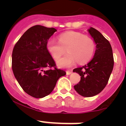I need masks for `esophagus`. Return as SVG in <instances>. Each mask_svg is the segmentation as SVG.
Listing matches in <instances>:
<instances>
[{
	"label": "esophagus",
	"instance_id": "obj_1",
	"mask_svg": "<svg viewBox=\"0 0 126 126\" xmlns=\"http://www.w3.org/2000/svg\"><path fill=\"white\" fill-rule=\"evenodd\" d=\"M72 73V71H66V74L67 75H70V74Z\"/></svg>",
	"mask_w": 126,
	"mask_h": 126
}]
</instances>
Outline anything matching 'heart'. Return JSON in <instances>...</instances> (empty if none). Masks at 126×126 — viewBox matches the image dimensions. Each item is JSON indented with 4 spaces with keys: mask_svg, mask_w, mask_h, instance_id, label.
I'll return each instance as SVG.
<instances>
[{
    "mask_svg": "<svg viewBox=\"0 0 126 126\" xmlns=\"http://www.w3.org/2000/svg\"><path fill=\"white\" fill-rule=\"evenodd\" d=\"M68 53L61 60L60 57L65 52ZM48 52L60 67L65 68L73 66L76 62L83 64L90 61L94 54L95 43L90 36L80 32L69 31L60 34L59 42L50 39L47 43Z\"/></svg>",
    "mask_w": 126,
    "mask_h": 126,
    "instance_id": "b5f03b06",
    "label": "heart"
}]
</instances>
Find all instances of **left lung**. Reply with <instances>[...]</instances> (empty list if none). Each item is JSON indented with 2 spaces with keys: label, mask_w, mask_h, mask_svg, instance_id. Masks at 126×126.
Segmentation results:
<instances>
[{
  "label": "left lung",
  "mask_w": 126,
  "mask_h": 126,
  "mask_svg": "<svg viewBox=\"0 0 126 126\" xmlns=\"http://www.w3.org/2000/svg\"><path fill=\"white\" fill-rule=\"evenodd\" d=\"M88 32L96 43V50L92 61L73 72L78 73L81 80L74 88L78 94L91 97L100 93L107 84L113 70V52L110 43L96 29L91 27Z\"/></svg>",
  "instance_id": "left-lung-1"
}]
</instances>
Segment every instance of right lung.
Returning a JSON list of instances; mask_svg holds the SVG:
<instances>
[{"mask_svg": "<svg viewBox=\"0 0 126 126\" xmlns=\"http://www.w3.org/2000/svg\"><path fill=\"white\" fill-rule=\"evenodd\" d=\"M57 32L53 28L32 26L14 45L12 69L16 79L26 93L36 98L50 94L57 81L65 75L47 49V43Z\"/></svg>", "mask_w": 126, "mask_h": 126, "instance_id": "obj_1", "label": "right lung"}]
</instances>
